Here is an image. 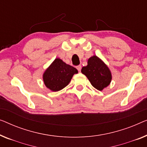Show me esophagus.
<instances>
[{"label":"esophagus","mask_w":147,"mask_h":147,"mask_svg":"<svg viewBox=\"0 0 147 147\" xmlns=\"http://www.w3.org/2000/svg\"><path fill=\"white\" fill-rule=\"evenodd\" d=\"M76 68H77V69L79 71H81V69H82V65H78L77 67H76Z\"/></svg>","instance_id":"34e87169"}]
</instances>
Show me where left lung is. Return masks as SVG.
Masks as SVG:
<instances>
[{
  "label": "left lung",
  "mask_w": 147,
  "mask_h": 147,
  "mask_svg": "<svg viewBox=\"0 0 147 147\" xmlns=\"http://www.w3.org/2000/svg\"><path fill=\"white\" fill-rule=\"evenodd\" d=\"M84 74L95 89L102 91L110 84L112 80L111 72L105 62L97 56L90 57L88 65L82 69Z\"/></svg>",
  "instance_id": "8db88e82"
}]
</instances>
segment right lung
I'll return each instance as SVG.
<instances>
[{"instance_id":"add662e5","label":"right lung","mask_w":147,"mask_h":147,"mask_svg":"<svg viewBox=\"0 0 147 147\" xmlns=\"http://www.w3.org/2000/svg\"><path fill=\"white\" fill-rule=\"evenodd\" d=\"M78 71L62 59L56 58L44 72L42 78L46 87L52 91H58L66 87Z\"/></svg>"}]
</instances>
